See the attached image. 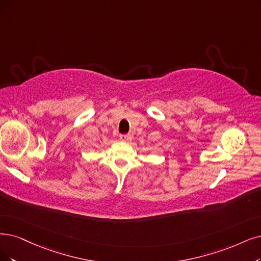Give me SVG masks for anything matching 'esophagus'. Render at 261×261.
<instances>
[{
	"label": "esophagus",
	"mask_w": 261,
	"mask_h": 261,
	"mask_svg": "<svg viewBox=\"0 0 261 261\" xmlns=\"http://www.w3.org/2000/svg\"><path fill=\"white\" fill-rule=\"evenodd\" d=\"M119 139H120L122 142L128 143V142L131 141V136H130V134H121V136L119 137Z\"/></svg>",
	"instance_id": "1"
}]
</instances>
